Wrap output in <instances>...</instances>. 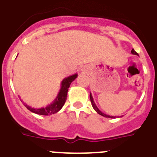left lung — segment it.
<instances>
[{
	"mask_svg": "<svg viewBox=\"0 0 157 157\" xmlns=\"http://www.w3.org/2000/svg\"><path fill=\"white\" fill-rule=\"evenodd\" d=\"M131 52H132V54H134V55H137V56H139V54L137 53V52H136V51L134 50V49H132ZM90 102H91L92 107H93V108H94V109L95 111H96V112H97V113H98L99 115H102V116L105 117V118H115V117H116V116H115V117H114V116H110V115H106V114H105V113H103V112H101L100 110H99L98 108V107L96 106V105H95V103H94V101L93 97H92L91 94H90Z\"/></svg>",
	"mask_w": 157,
	"mask_h": 157,
	"instance_id": "left-lung-1",
	"label": "left lung"
}]
</instances>
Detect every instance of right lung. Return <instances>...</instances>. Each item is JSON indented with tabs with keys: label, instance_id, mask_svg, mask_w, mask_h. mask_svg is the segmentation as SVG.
Returning <instances> with one entry per match:
<instances>
[{
	"label": "right lung",
	"instance_id": "obj_1",
	"mask_svg": "<svg viewBox=\"0 0 157 157\" xmlns=\"http://www.w3.org/2000/svg\"><path fill=\"white\" fill-rule=\"evenodd\" d=\"M77 77V74H75L74 75L70 76V77H67V78H64L63 80L62 83H61V88L59 90L58 95L56 98V99L54 100V101L52 104H50L49 105L46 106L45 108H32V107L29 106V105H25V103H24L25 106L27 108V109H29V111H31L33 113L38 114V115H50L52 114H55L56 112H58L61 108H63V106L65 104L66 100H67V92H68V88L70 87V83L74 81L76 78Z\"/></svg>",
	"mask_w": 157,
	"mask_h": 157
}]
</instances>
